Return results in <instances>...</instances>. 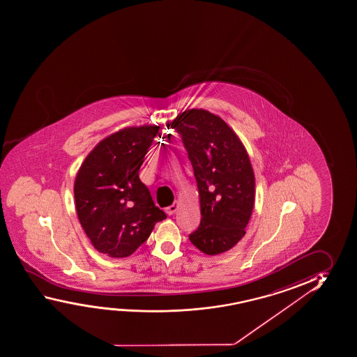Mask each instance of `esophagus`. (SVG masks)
<instances>
[{
    "instance_id": "34e87169",
    "label": "esophagus",
    "mask_w": 357,
    "mask_h": 357,
    "mask_svg": "<svg viewBox=\"0 0 357 357\" xmlns=\"http://www.w3.org/2000/svg\"><path fill=\"white\" fill-rule=\"evenodd\" d=\"M177 208H178V202H175L174 204H171L170 207L166 208L165 212L169 215H172L177 211Z\"/></svg>"
}]
</instances>
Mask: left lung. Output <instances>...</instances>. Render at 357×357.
Segmentation results:
<instances>
[{"label":"left lung","instance_id":"left-lung-1","mask_svg":"<svg viewBox=\"0 0 357 357\" xmlns=\"http://www.w3.org/2000/svg\"><path fill=\"white\" fill-rule=\"evenodd\" d=\"M171 128L181 135L199 192L202 218L190 240L207 255L230 250L244 236L254 208L249 155L234 130L204 109L178 114Z\"/></svg>","mask_w":357,"mask_h":357}]
</instances>
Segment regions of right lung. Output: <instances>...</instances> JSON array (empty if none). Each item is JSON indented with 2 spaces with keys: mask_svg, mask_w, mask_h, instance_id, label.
Wrapping results in <instances>:
<instances>
[{
  "mask_svg": "<svg viewBox=\"0 0 357 357\" xmlns=\"http://www.w3.org/2000/svg\"><path fill=\"white\" fill-rule=\"evenodd\" d=\"M158 126L119 130L97 144L75 180L77 217L96 250L132 255L166 218L156 207L139 169L158 135Z\"/></svg>",
  "mask_w": 357,
  "mask_h": 357,
  "instance_id": "add662e5",
  "label": "right lung"
}]
</instances>
